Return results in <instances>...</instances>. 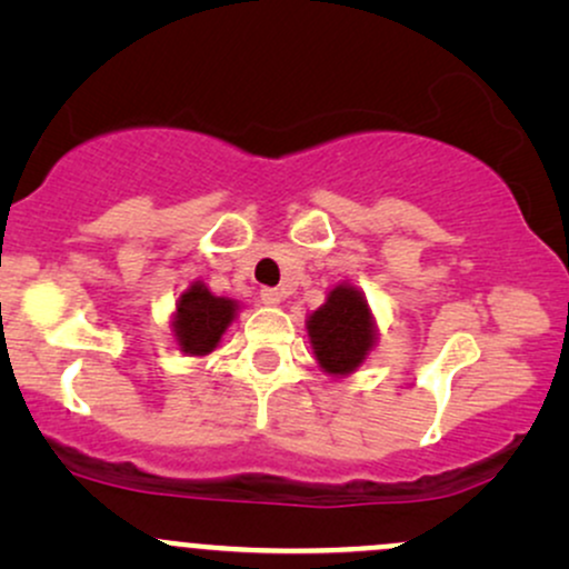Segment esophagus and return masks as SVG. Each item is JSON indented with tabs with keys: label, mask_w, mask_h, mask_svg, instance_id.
I'll return each mask as SVG.
<instances>
[{
	"label": "esophagus",
	"mask_w": 569,
	"mask_h": 569,
	"mask_svg": "<svg viewBox=\"0 0 569 569\" xmlns=\"http://www.w3.org/2000/svg\"><path fill=\"white\" fill-rule=\"evenodd\" d=\"M259 299H262V305H267V307H276V305H280V299H283V293H280L278 289H262L259 291Z\"/></svg>",
	"instance_id": "esophagus-1"
}]
</instances>
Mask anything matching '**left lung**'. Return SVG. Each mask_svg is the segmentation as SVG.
<instances>
[{"instance_id":"left-lung-1","label":"left lung","mask_w":569,"mask_h":569,"mask_svg":"<svg viewBox=\"0 0 569 569\" xmlns=\"http://www.w3.org/2000/svg\"><path fill=\"white\" fill-rule=\"evenodd\" d=\"M312 352L329 375H350L375 345V323L367 299L352 286H337L307 321Z\"/></svg>"}]
</instances>
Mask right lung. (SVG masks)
I'll list each match as a JSON object with an SVG mask.
<instances>
[{"label":"right lung","mask_w":569,"mask_h":569,"mask_svg":"<svg viewBox=\"0 0 569 569\" xmlns=\"http://www.w3.org/2000/svg\"><path fill=\"white\" fill-rule=\"evenodd\" d=\"M234 318V302L213 297L202 283H192L176 305V342L189 356H206L219 345L221 335Z\"/></svg>","instance_id":"1"}]
</instances>
